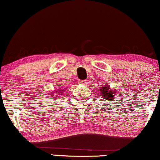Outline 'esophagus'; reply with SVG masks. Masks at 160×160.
Returning <instances> with one entry per match:
<instances>
[{"label": "esophagus", "mask_w": 160, "mask_h": 160, "mask_svg": "<svg viewBox=\"0 0 160 160\" xmlns=\"http://www.w3.org/2000/svg\"><path fill=\"white\" fill-rule=\"evenodd\" d=\"M79 83H80V85H86V80H80L79 81Z\"/></svg>", "instance_id": "1"}]
</instances>
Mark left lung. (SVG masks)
Here are the masks:
<instances>
[{
	"instance_id": "1",
	"label": "left lung",
	"mask_w": 160,
	"mask_h": 160,
	"mask_svg": "<svg viewBox=\"0 0 160 160\" xmlns=\"http://www.w3.org/2000/svg\"><path fill=\"white\" fill-rule=\"evenodd\" d=\"M102 89H101V92H102V96L104 97L106 100H113V98H114V94L115 92H113L111 90L109 87L107 86H102Z\"/></svg>"
}]
</instances>
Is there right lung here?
<instances>
[{
  "label": "right lung",
  "instance_id": "right-lung-1",
  "mask_svg": "<svg viewBox=\"0 0 160 160\" xmlns=\"http://www.w3.org/2000/svg\"><path fill=\"white\" fill-rule=\"evenodd\" d=\"M60 91H63V90H59V91H55V92H52L53 93V95H53V98H56V97H58V95H61V94H60ZM53 99H56V98H53Z\"/></svg>",
  "mask_w": 160,
  "mask_h": 160
}]
</instances>
